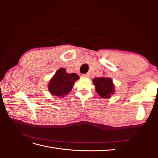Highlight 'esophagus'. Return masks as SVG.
<instances>
[{"label":"esophagus","instance_id":"1","mask_svg":"<svg viewBox=\"0 0 158 158\" xmlns=\"http://www.w3.org/2000/svg\"><path fill=\"white\" fill-rule=\"evenodd\" d=\"M82 76L84 78H89V73H86V74H84L83 75H82Z\"/></svg>","mask_w":158,"mask_h":158}]
</instances>
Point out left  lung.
I'll return each instance as SVG.
<instances>
[{"label":"left lung","instance_id":"1","mask_svg":"<svg viewBox=\"0 0 158 158\" xmlns=\"http://www.w3.org/2000/svg\"><path fill=\"white\" fill-rule=\"evenodd\" d=\"M93 83L96 92L103 98H109L114 92V85L110 78H95Z\"/></svg>","mask_w":158,"mask_h":158}]
</instances>
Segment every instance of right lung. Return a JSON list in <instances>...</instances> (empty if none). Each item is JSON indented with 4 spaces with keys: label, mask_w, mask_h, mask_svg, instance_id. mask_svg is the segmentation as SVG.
<instances>
[{
    "label": "right lung",
    "mask_w": 158,
    "mask_h": 158,
    "mask_svg": "<svg viewBox=\"0 0 158 158\" xmlns=\"http://www.w3.org/2000/svg\"><path fill=\"white\" fill-rule=\"evenodd\" d=\"M78 79L79 76L77 74H69L66 73L65 69H60L49 82V92L53 95L63 97L64 95H67L70 92L75 81Z\"/></svg>",
    "instance_id": "right-lung-1"
}]
</instances>
